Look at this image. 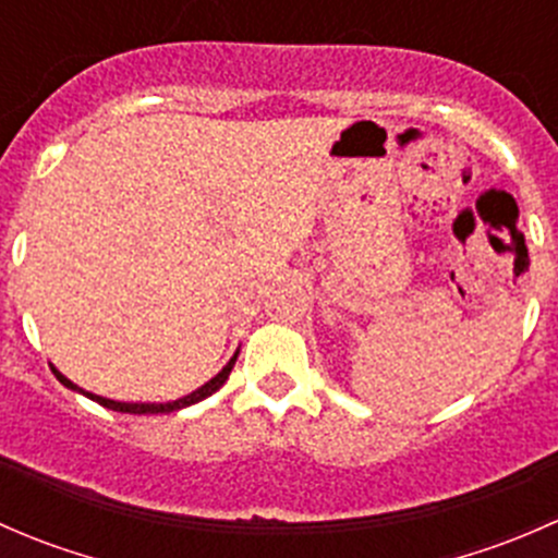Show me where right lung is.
<instances>
[{"label":"right lung","mask_w":558,"mask_h":558,"mask_svg":"<svg viewBox=\"0 0 558 558\" xmlns=\"http://www.w3.org/2000/svg\"><path fill=\"white\" fill-rule=\"evenodd\" d=\"M238 353H240V351H238ZM238 353H234V356L229 359V364H227V367L221 369V373L216 375V378H210V380H207L205 386H199V388H196V391H191L189 397L174 399V402H116V399H107V397H99V393L83 391L81 386H75V384H72L70 378H64V375H61L59 369H56V367H50V369H53V375H56V378H59V384H61V386L72 388V391H81L83 397L94 399V402H99V404H102V408H107V410H118V413H134V415H148V413H174V410L189 408V404L202 402V399H207V397H210V393H216L218 388H221L223 384H227L229 373H232L234 362H238Z\"/></svg>","instance_id":"add662e5"}]
</instances>
